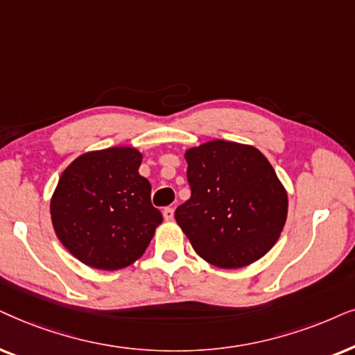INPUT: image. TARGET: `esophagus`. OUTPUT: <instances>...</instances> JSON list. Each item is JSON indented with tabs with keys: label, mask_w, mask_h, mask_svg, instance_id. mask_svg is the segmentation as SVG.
<instances>
[{
	"label": "esophagus",
	"mask_w": 355,
	"mask_h": 355,
	"mask_svg": "<svg viewBox=\"0 0 355 355\" xmlns=\"http://www.w3.org/2000/svg\"><path fill=\"white\" fill-rule=\"evenodd\" d=\"M162 216H164L165 220H172L173 219V209H172V207H164Z\"/></svg>",
	"instance_id": "esophagus-1"
}]
</instances>
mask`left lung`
I'll return each mask as SVG.
<instances>
[{
    "mask_svg": "<svg viewBox=\"0 0 355 355\" xmlns=\"http://www.w3.org/2000/svg\"><path fill=\"white\" fill-rule=\"evenodd\" d=\"M191 196L175 219L195 252L217 268L263 258L281 237L287 191L272 165L250 144L214 139L185 150Z\"/></svg>",
    "mask_w": 355,
    "mask_h": 355,
    "instance_id": "obj_1",
    "label": "left lung"
}]
</instances>
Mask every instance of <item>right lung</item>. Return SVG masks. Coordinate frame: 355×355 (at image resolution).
<instances>
[{"instance_id":"obj_1","label":"right lung","mask_w":355,"mask_h":355,"mask_svg":"<svg viewBox=\"0 0 355 355\" xmlns=\"http://www.w3.org/2000/svg\"><path fill=\"white\" fill-rule=\"evenodd\" d=\"M143 154L116 146L81 154L61 173L50 201L63 247L86 266L116 271L143 257L162 214L139 175Z\"/></svg>"}]
</instances>
